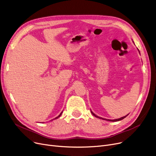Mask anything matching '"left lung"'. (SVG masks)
Returning a JSON list of instances; mask_svg holds the SVG:
<instances>
[{"mask_svg": "<svg viewBox=\"0 0 156 156\" xmlns=\"http://www.w3.org/2000/svg\"><path fill=\"white\" fill-rule=\"evenodd\" d=\"M91 112H92V114H93V115L94 116H95L96 118H100V119H104V120H105V119H104V118H100V117H99V116H96L95 114L92 112V111H91ZM128 115H126V116H124V117H122V118H119V119H113V120H111V119H106V120H108V121H120V120H122V119H123L124 118H125Z\"/></svg>", "mask_w": 156, "mask_h": 156, "instance_id": "left-lung-1", "label": "left lung"}]
</instances>
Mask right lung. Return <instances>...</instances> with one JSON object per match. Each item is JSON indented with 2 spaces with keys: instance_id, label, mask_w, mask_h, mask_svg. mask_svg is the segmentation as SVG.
I'll return each instance as SVG.
<instances>
[{
  "instance_id": "right-lung-1",
  "label": "right lung",
  "mask_w": 156,
  "mask_h": 156,
  "mask_svg": "<svg viewBox=\"0 0 156 156\" xmlns=\"http://www.w3.org/2000/svg\"><path fill=\"white\" fill-rule=\"evenodd\" d=\"M62 112H61V114H59V116H57V117H56V118H54V119H57V118H59V117H60V116H61V114H62Z\"/></svg>"
}]
</instances>
